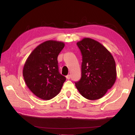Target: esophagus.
Listing matches in <instances>:
<instances>
[{
  "label": "esophagus",
  "mask_w": 135,
  "mask_h": 135,
  "mask_svg": "<svg viewBox=\"0 0 135 135\" xmlns=\"http://www.w3.org/2000/svg\"><path fill=\"white\" fill-rule=\"evenodd\" d=\"M66 79H67L69 80V79H70V78H71V76H70V75H68V76H66Z\"/></svg>",
  "instance_id": "obj_1"
}]
</instances>
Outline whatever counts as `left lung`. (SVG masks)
I'll use <instances>...</instances> for the list:
<instances>
[{
  "instance_id": "obj_1",
  "label": "left lung",
  "mask_w": 135,
  "mask_h": 135,
  "mask_svg": "<svg viewBox=\"0 0 135 135\" xmlns=\"http://www.w3.org/2000/svg\"><path fill=\"white\" fill-rule=\"evenodd\" d=\"M82 54L81 78L75 86L90 100L102 98L117 79L115 61L108 49L98 41L84 38L77 42Z\"/></svg>"
}]
</instances>
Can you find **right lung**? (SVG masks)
Segmentation results:
<instances>
[{
  "instance_id": "right-lung-1",
  "label": "right lung",
  "mask_w": 135,
  "mask_h": 135,
  "mask_svg": "<svg viewBox=\"0 0 135 135\" xmlns=\"http://www.w3.org/2000/svg\"><path fill=\"white\" fill-rule=\"evenodd\" d=\"M64 46L60 41H46L32 51L24 64L23 75L27 86L42 100L55 97L66 80L59 72L57 60Z\"/></svg>"
}]
</instances>
